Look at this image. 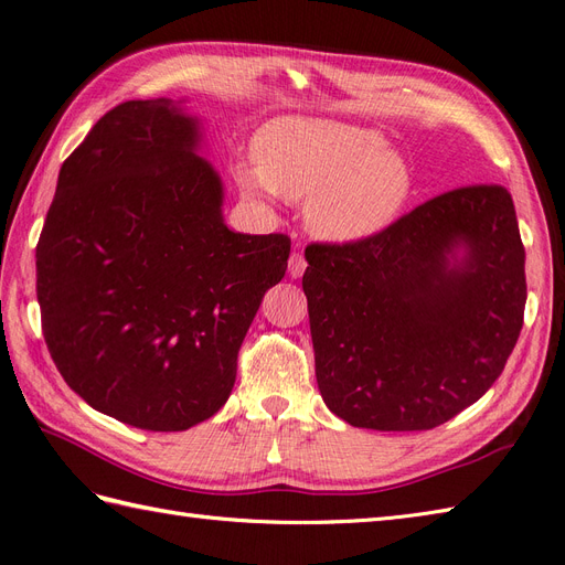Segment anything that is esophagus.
<instances>
[{
  "instance_id": "obj_1",
  "label": "esophagus",
  "mask_w": 565,
  "mask_h": 565,
  "mask_svg": "<svg viewBox=\"0 0 565 565\" xmlns=\"http://www.w3.org/2000/svg\"><path fill=\"white\" fill-rule=\"evenodd\" d=\"M289 276L292 278H301L303 276V270H306V259H303V254L301 252H292V256H289Z\"/></svg>"
}]
</instances>
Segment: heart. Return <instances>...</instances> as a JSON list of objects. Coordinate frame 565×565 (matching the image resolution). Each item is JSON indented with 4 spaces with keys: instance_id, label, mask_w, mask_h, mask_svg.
I'll return each instance as SVG.
<instances>
[{
    "instance_id": "obj_1",
    "label": "heart",
    "mask_w": 565,
    "mask_h": 565,
    "mask_svg": "<svg viewBox=\"0 0 565 565\" xmlns=\"http://www.w3.org/2000/svg\"><path fill=\"white\" fill-rule=\"evenodd\" d=\"M259 169H241L247 193L309 200V228L330 243H358L391 226L413 193V169L380 131L334 119L285 117L256 143Z\"/></svg>"
}]
</instances>
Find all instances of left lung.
I'll return each instance as SVG.
<instances>
[{
	"label": "left lung",
	"instance_id": "obj_1",
	"mask_svg": "<svg viewBox=\"0 0 565 565\" xmlns=\"http://www.w3.org/2000/svg\"><path fill=\"white\" fill-rule=\"evenodd\" d=\"M457 246L468 256L449 264ZM320 396L351 426L426 431L476 403L516 347L525 249L504 185L422 202L358 243L306 247Z\"/></svg>",
	"mask_w": 565,
	"mask_h": 565
}]
</instances>
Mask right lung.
I'll return each mask as SVG.
<instances>
[{"label":"right lung","instance_id":"right-lung-1","mask_svg":"<svg viewBox=\"0 0 565 565\" xmlns=\"http://www.w3.org/2000/svg\"><path fill=\"white\" fill-rule=\"evenodd\" d=\"M198 119L125 100L61 167L38 243L42 332L65 384L146 431H185L228 401L237 351L285 233H233Z\"/></svg>","mask_w":565,"mask_h":565}]
</instances>
